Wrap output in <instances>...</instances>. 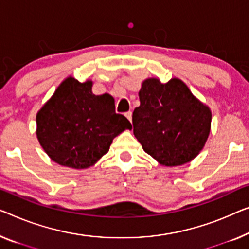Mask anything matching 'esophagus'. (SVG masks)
<instances>
[{
  "mask_svg": "<svg viewBox=\"0 0 249 249\" xmlns=\"http://www.w3.org/2000/svg\"><path fill=\"white\" fill-rule=\"evenodd\" d=\"M125 116L127 117V120H128L129 122H132V112H131V110H129V112H126V113H125Z\"/></svg>",
  "mask_w": 249,
  "mask_h": 249,
  "instance_id": "1",
  "label": "esophagus"
}]
</instances>
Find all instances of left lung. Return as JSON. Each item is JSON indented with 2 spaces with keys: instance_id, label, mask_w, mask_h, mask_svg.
Returning <instances> with one entry per match:
<instances>
[{
  "instance_id": "obj_1",
  "label": "left lung",
  "mask_w": 249,
  "mask_h": 249,
  "mask_svg": "<svg viewBox=\"0 0 249 249\" xmlns=\"http://www.w3.org/2000/svg\"><path fill=\"white\" fill-rule=\"evenodd\" d=\"M133 112V133L143 150L163 165L177 166L195 159L210 132L211 112L182 81L161 84L146 79Z\"/></svg>"
}]
</instances>
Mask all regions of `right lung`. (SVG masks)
I'll use <instances>...</instances> for the list:
<instances>
[{
	"label": "right lung",
	"mask_w": 249,
	"mask_h": 249,
	"mask_svg": "<svg viewBox=\"0 0 249 249\" xmlns=\"http://www.w3.org/2000/svg\"><path fill=\"white\" fill-rule=\"evenodd\" d=\"M91 81H62L36 115V136L46 153L60 165L85 169L109 150L114 137L132 128L115 112L114 98L96 96Z\"/></svg>",
	"instance_id": "add662e5"
}]
</instances>
